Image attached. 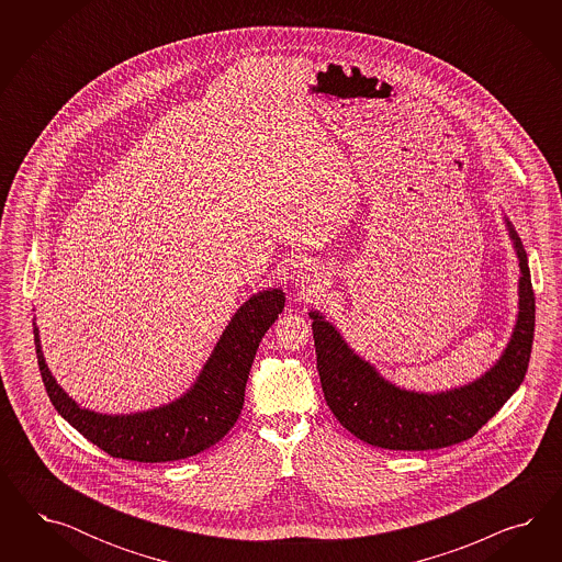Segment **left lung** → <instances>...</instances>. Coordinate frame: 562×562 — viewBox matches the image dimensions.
Here are the masks:
<instances>
[{
    "label": "left lung",
    "mask_w": 562,
    "mask_h": 562,
    "mask_svg": "<svg viewBox=\"0 0 562 562\" xmlns=\"http://www.w3.org/2000/svg\"><path fill=\"white\" fill-rule=\"evenodd\" d=\"M519 259V313L501 358L476 381L447 392L397 387L358 357L319 311H311L317 371L325 402L360 441L393 451H426L468 441L524 383L528 371L536 296L521 238L505 218Z\"/></svg>",
    "instance_id": "8db88e82"
}]
</instances>
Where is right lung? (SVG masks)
<instances>
[{
	"label": "right lung",
	"instance_id": "right-lung-1",
	"mask_svg": "<svg viewBox=\"0 0 562 562\" xmlns=\"http://www.w3.org/2000/svg\"><path fill=\"white\" fill-rule=\"evenodd\" d=\"M284 292L261 290L238 306L188 392L160 408L101 414L82 408L53 376L33 324L38 371L55 409L86 439L120 460L160 463L198 456L235 426L259 341L284 308Z\"/></svg>",
	"mask_w": 562,
	"mask_h": 562
}]
</instances>
